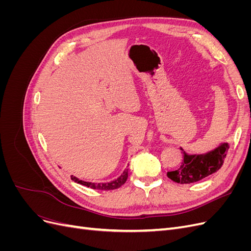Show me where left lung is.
Listing matches in <instances>:
<instances>
[{
  "label": "left lung",
  "mask_w": 251,
  "mask_h": 251,
  "mask_svg": "<svg viewBox=\"0 0 251 251\" xmlns=\"http://www.w3.org/2000/svg\"><path fill=\"white\" fill-rule=\"evenodd\" d=\"M229 146L221 143L208 153L200 155H188L183 151V160L176 171L168 172V177L180 184L194 183L221 169Z\"/></svg>",
  "instance_id": "obj_1"
}]
</instances>
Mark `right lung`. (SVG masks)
<instances>
[{
	"mask_svg": "<svg viewBox=\"0 0 251 251\" xmlns=\"http://www.w3.org/2000/svg\"><path fill=\"white\" fill-rule=\"evenodd\" d=\"M127 171H128V164L126 166V169L124 171V173L120 175V176L113 180L111 182H104V183H92V182H87V181H82L79 180L78 178L71 176V179L76 182V183H79L81 185H85L87 187L93 188V189H100V191H112V189H116L118 187H120L123 184H125V182L127 179Z\"/></svg>",
	"mask_w": 251,
	"mask_h": 251,
	"instance_id": "1",
	"label": "right lung"
}]
</instances>
